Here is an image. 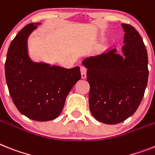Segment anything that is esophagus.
Wrapping results in <instances>:
<instances>
[{"label":"esophagus","mask_w":155,"mask_h":155,"mask_svg":"<svg viewBox=\"0 0 155 155\" xmlns=\"http://www.w3.org/2000/svg\"><path fill=\"white\" fill-rule=\"evenodd\" d=\"M80 71H81V77L83 79H85L86 76H87V68L84 66H81L80 67Z\"/></svg>","instance_id":"1"}]
</instances>
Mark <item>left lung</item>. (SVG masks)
<instances>
[{
    "mask_svg": "<svg viewBox=\"0 0 155 155\" xmlns=\"http://www.w3.org/2000/svg\"><path fill=\"white\" fill-rule=\"evenodd\" d=\"M122 28L124 57L111 48L83 61L87 68L90 110L96 120L108 124L120 123L134 114L147 85L148 57L143 41L132 26L122 23Z\"/></svg>",
    "mask_w": 155,
    "mask_h": 155,
    "instance_id": "8db88e82",
    "label": "left lung"
}]
</instances>
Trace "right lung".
I'll use <instances>...</instances> for the list:
<instances>
[{
  "instance_id": "obj_1",
  "label": "right lung",
  "mask_w": 155,
  "mask_h": 155,
  "mask_svg": "<svg viewBox=\"0 0 155 155\" xmlns=\"http://www.w3.org/2000/svg\"><path fill=\"white\" fill-rule=\"evenodd\" d=\"M39 23H30L9 45L5 64L9 94L22 114L37 121L57 118L68 94L80 80V67L65 68L34 63L27 53V38Z\"/></svg>"
}]
</instances>
